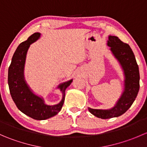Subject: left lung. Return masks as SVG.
<instances>
[{"label": "left lung", "mask_w": 147, "mask_h": 147, "mask_svg": "<svg viewBox=\"0 0 147 147\" xmlns=\"http://www.w3.org/2000/svg\"><path fill=\"white\" fill-rule=\"evenodd\" d=\"M111 53L117 60L124 74V90L113 107L110 109H92L88 110L101 119L117 117L125 113L137 97L139 90V71L135 56L131 47L117 36L109 35L107 43Z\"/></svg>", "instance_id": "1"}]
</instances>
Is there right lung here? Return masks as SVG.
Instances as JSON below:
<instances>
[{"instance_id":"add662e5","label":"right lung","mask_w":147,"mask_h":147,"mask_svg":"<svg viewBox=\"0 0 147 147\" xmlns=\"http://www.w3.org/2000/svg\"><path fill=\"white\" fill-rule=\"evenodd\" d=\"M40 36V32H35L17 47L8 68V82L10 95L19 110L34 119L45 120L55 116L61 110L65 101V90L70 85L73 79L57 86V88L60 89L63 97L61 101L56 105H47L43 97L31 90L24 75L26 55L31 44L36 42Z\"/></svg>"}]
</instances>
